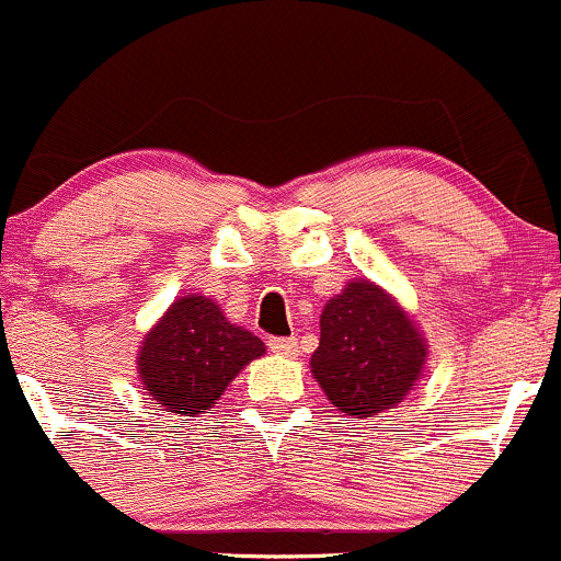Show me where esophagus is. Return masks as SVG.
Segmentation results:
<instances>
[{
    "label": "esophagus",
    "instance_id": "obj_1",
    "mask_svg": "<svg viewBox=\"0 0 561 561\" xmlns=\"http://www.w3.org/2000/svg\"><path fill=\"white\" fill-rule=\"evenodd\" d=\"M270 350L278 352V355L294 357V355H297V352H299V344H297V339H280V336H275V339H270Z\"/></svg>",
    "mask_w": 561,
    "mask_h": 561
}]
</instances>
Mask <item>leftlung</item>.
<instances>
[{
	"label": "left lung",
	"mask_w": 561,
	"mask_h": 561,
	"mask_svg": "<svg viewBox=\"0 0 561 561\" xmlns=\"http://www.w3.org/2000/svg\"><path fill=\"white\" fill-rule=\"evenodd\" d=\"M426 342L408 312L370 280H352L320 314L312 376L336 411L370 419L416 387Z\"/></svg>",
	"instance_id": "1"
}]
</instances>
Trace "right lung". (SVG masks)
Masks as SVG:
<instances>
[{
  "instance_id": "right-lung-1",
  "label": "right lung",
  "mask_w": 561,
  "mask_h": 561,
  "mask_svg": "<svg viewBox=\"0 0 561 561\" xmlns=\"http://www.w3.org/2000/svg\"><path fill=\"white\" fill-rule=\"evenodd\" d=\"M262 355L260 336L232 325L214 299L187 294L145 333L137 374L156 405L196 416L209 411L243 365Z\"/></svg>"
}]
</instances>
